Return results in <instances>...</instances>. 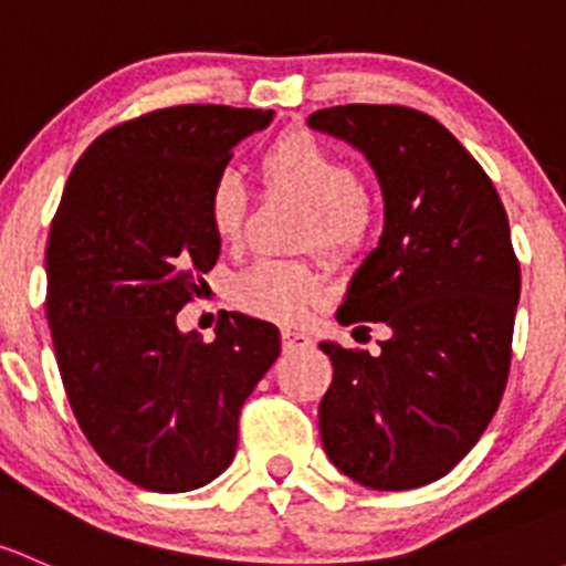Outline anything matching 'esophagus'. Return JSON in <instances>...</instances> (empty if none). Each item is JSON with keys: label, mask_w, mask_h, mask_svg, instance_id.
I'll return each mask as SVG.
<instances>
[{"label": "esophagus", "mask_w": 566, "mask_h": 566, "mask_svg": "<svg viewBox=\"0 0 566 566\" xmlns=\"http://www.w3.org/2000/svg\"><path fill=\"white\" fill-rule=\"evenodd\" d=\"M282 347L287 349V353H295V349H308V347H312V338H308L306 333H301V331L284 328L282 331Z\"/></svg>", "instance_id": "34e87169"}]
</instances>
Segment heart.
<instances>
[{
	"mask_svg": "<svg viewBox=\"0 0 566 566\" xmlns=\"http://www.w3.org/2000/svg\"><path fill=\"white\" fill-rule=\"evenodd\" d=\"M265 184L303 200L308 211L303 243L344 260L363 249L374 228V203L360 189L358 170L308 133L282 135L263 157ZM208 224L222 243H238L247 228L249 192L233 170L208 189ZM325 282L308 263L258 260L238 276L235 303L254 317L295 325L323 301Z\"/></svg>",
	"mask_w": 566,
	"mask_h": 566,
	"instance_id": "obj_1",
	"label": "heart"
}]
</instances>
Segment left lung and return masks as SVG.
<instances>
[{
  "mask_svg": "<svg viewBox=\"0 0 566 566\" xmlns=\"http://www.w3.org/2000/svg\"><path fill=\"white\" fill-rule=\"evenodd\" d=\"M306 124L363 151L385 198L379 247L336 319L390 336L379 355L319 344L333 363L323 448L374 491L428 485L478 444L507 385L521 295L507 213L478 159L426 113L336 105Z\"/></svg>",
  "mask_w": 566,
  "mask_h": 566,
  "instance_id": "left-lung-1",
  "label": "left lung"
}]
</instances>
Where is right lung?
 I'll return each mask as SVG.
<instances>
[{
    "label": "right lung",
    "mask_w": 566,
    "mask_h": 566,
    "mask_svg": "<svg viewBox=\"0 0 566 566\" xmlns=\"http://www.w3.org/2000/svg\"><path fill=\"white\" fill-rule=\"evenodd\" d=\"M273 111L176 105L99 135L67 178L45 249L59 374L83 437L129 483L184 493L230 467L238 415L279 331L219 312L217 338L176 314L217 265L208 189Z\"/></svg>",
    "instance_id": "obj_1"
}]
</instances>
